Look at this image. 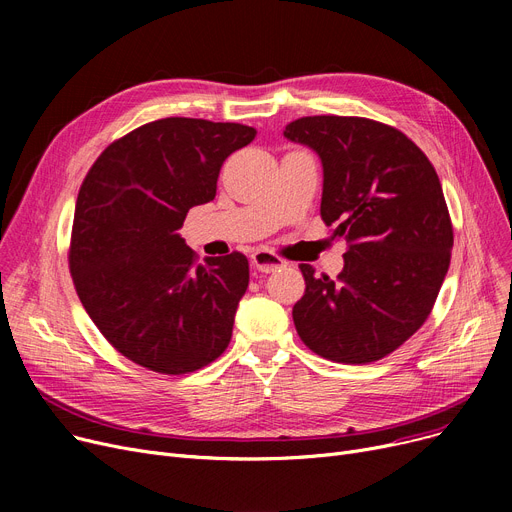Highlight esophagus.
<instances>
[{
  "instance_id": "esophagus-1",
  "label": "esophagus",
  "mask_w": 512,
  "mask_h": 512,
  "mask_svg": "<svg viewBox=\"0 0 512 512\" xmlns=\"http://www.w3.org/2000/svg\"><path fill=\"white\" fill-rule=\"evenodd\" d=\"M251 263H253V267H257L259 272L272 274V272L280 270V267H284L286 261H284L282 257H278L276 253H272V251L261 249V251H255V253L251 255Z\"/></svg>"
}]
</instances>
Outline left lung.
Returning <instances> with one entry per match:
<instances>
[{
	"label": "left lung",
	"instance_id": "obj_1",
	"mask_svg": "<svg viewBox=\"0 0 512 512\" xmlns=\"http://www.w3.org/2000/svg\"><path fill=\"white\" fill-rule=\"evenodd\" d=\"M284 137L319 155L321 220L348 245L336 280L299 265L307 288L294 326L319 357L378 361L423 326L448 272L454 238L440 178L407 134L369 118L307 116Z\"/></svg>",
	"mask_w": 512,
	"mask_h": 512
}]
</instances>
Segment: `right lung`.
Instances as JSON below:
<instances>
[{
    "label": "right lung",
    "instance_id": "1",
    "mask_svg": "<svg viewBox=\"0 0 512 512\" xmlns=\"http://www.w3.org/2000/svg\"><path fill=\"white\" fill-rule=\"evenodd\" d=\"M257 130L164 118L107 147L80 184L68 263L80 303L118 353L182 375L218 359L232 338L249 261H197L178 230L213 201L220 168Z\"/></svg>",
    "mask_w": 512,
    "mask_h": 512
}]
</instances>
